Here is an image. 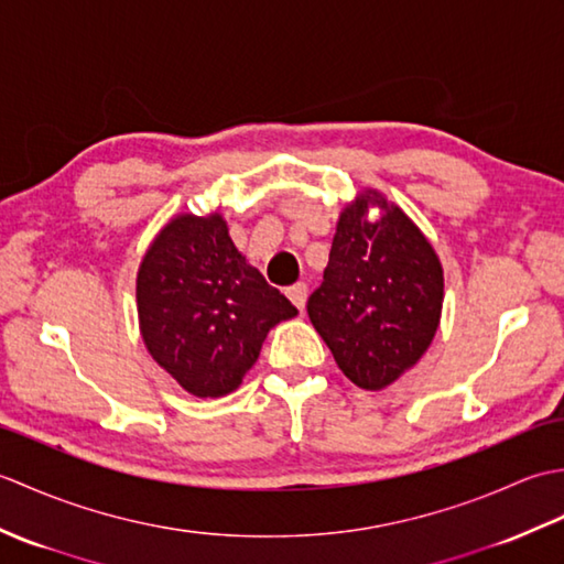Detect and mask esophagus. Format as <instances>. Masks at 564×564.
Segmentation results:
<instances>
[{
	"label": "esophagus",
	"mask_w": 564,
	"mask_h": 564,
	"mask_svg": "<svg viewBox=\"0 0 564 564\" xmlns=\"http://www.w3.org/2000/svg\"><path fill=\"white\" fill-rule=\"evenodd\" d=\"M285 295L291 297V303H293L297 310H305V301H307V285H305V283L291 285V289L285 291Z\"/></svg>",
	"instance_id": "esophagus-1"
}]
</instances>
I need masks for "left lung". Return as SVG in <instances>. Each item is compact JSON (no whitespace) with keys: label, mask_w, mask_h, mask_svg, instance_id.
Here are the masks:
<instances>
[{"label":"left lung","mask_w":564,"mask_h":564,"mask_svg":"<svg viewBox=\"0 0 564 564\" xmlns=\"http://www.w3.org/2000/svg\"><path fill=\"white\" fill-rule=\"evenodd\" d=\"M373 197L381 218L365 220ZM443 271L406 215L366 194L341 213L325 281L307 315L354 386L380 390L410 370L438 329Z\"/></svg>","instance_id":"left-lung-1"}]
</instances>
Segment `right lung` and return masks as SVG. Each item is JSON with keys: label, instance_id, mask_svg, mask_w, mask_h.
I'll use <instances>...</instances> for the list:
<instances>
[{"label": "right lung", "instance_id": "add662e5", "mask_svg": "<svg viewBox=\"0 0 564 564\" xmlns=\"http://www.w3.org/2000/svg\"><path fill=\"white\" fill-rule=\"evenodd\" d=\"M138 315L154 361L196 398H220L297 310L249 267L215 213L178 215L158 235L138 271Z\"/></svg>", "mask_w": 564, "mask_h": 564}]
</instances>
